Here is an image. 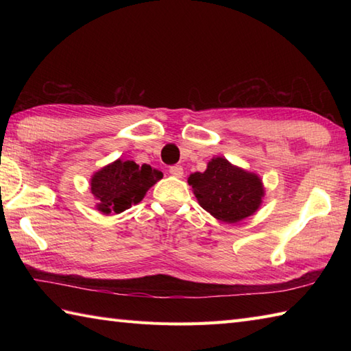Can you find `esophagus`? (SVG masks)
Here are the masks:
<instances>
[{"label": "esophagus", "mask_w": 351, "mask_h": 351, "mask_svg": "<svg viewBox=\"0 0 351 351\" xmlns=\"http://www.w3.org/2000/svg\"><path fill=\"white\" fill-rule=\"evenodd\" d=\"M169 171L176 178H182V175H184V169L181 166H170Z\"/></svg>", "instance_id": "1"}]
</instances>
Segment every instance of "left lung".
I'll use <instances>...</instances> for the list:
<instances>
[{
	"mask_svg": "<svg viewBox=\"0 0 351 351\" xmlns=\"http://www.w3.org/2000/svg\"><path fill=\"white\" fill-rule=\"evenodd\" d=\"M189 184L200 206L226 223L249 217L258 210L264 196L259 178L232 166L226 158H213L204 173L190 175Z\"/></svg>",
	"mask_w": 351,
	"mask_h": 351,
	"instance_id": "obj_1",
	"label": "left lung"
}]
</instances>
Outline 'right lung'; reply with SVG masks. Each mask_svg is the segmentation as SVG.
<instances>
[{"label": "right lung", "mask_w": 351, "mask_h": 351, "mask_svg": "<svg viewBox=\"0 0 351 351\" xmlns=\"http://www.w3.org/2000/svg\"><path fill=\"white\" fill-rule=\"evenodd\" d=\"M162 173L147 164L138 166L131 160H117L96 171L92 178V195L98 199V210L104 214L122 213L138 204L146 191L160 181Z\"/></svg>", "instance_id": "obj_1"}]
</instances>
